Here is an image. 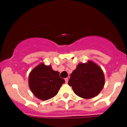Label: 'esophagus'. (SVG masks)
<instances>
[{"label":"esophagus","mask_w":127,"mask_h":127,"mask_svg":"<svg viewBox=\"0 0 127 127\" xmlns=\"http://www.w3.org/2000/svg\"><path fill=\"white\" fill-rule=\"evenodd\" d=\"M68 78H65V83H66V84L68 82Z\"/></svg>","instance_id":"1"}]
</instances>
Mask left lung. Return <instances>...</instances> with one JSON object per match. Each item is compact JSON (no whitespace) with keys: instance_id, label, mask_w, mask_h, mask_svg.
Segmentation results:
<instances>
[{"instance_id":"8db88e82","label":"left lung","mask_w":127,"mask_h":127,"mask_svg":"<svg viewBox=\"0 0 127 127\" xmlns=\"http://www.w3.org/2000/svg\"><path fill=\"white\" fill-rule=\"evenodd\" d=\"M104 75L101 68L89 60L79 63L70 75L68 84L72 86L77 95L84 98H91L101 92L104 85Z\"/></svg>"}]
</instances>
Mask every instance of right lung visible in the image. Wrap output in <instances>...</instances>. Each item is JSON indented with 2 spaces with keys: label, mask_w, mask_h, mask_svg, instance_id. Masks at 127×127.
I'll use <instances>...</instances> for the list:
<instances>
[{
  "label": "right lung",
  "mask_w": 127,
  "mask_h": 127,
  "mask_svg": "<svg viewBox=\"0 0 127 127\" xmlns=\"http://www.w3.org/2000/svg\"><path fill=\"white\" fill-rule=\"evenodd\" d=\"M59 72L52 70L51 65L40 63L30 73L29 88L33 94L40 100H47L57 94L64 79L60 78Z\"/></svg>",
  "instance_id": "obj_1"
}]
</instances>
